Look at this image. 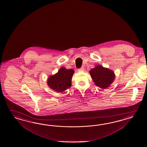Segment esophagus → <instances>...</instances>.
Listing matches in <instances>:
<instances>
[{
	"mask_svg": "<svg viewBox=\"0 0 147 147\" xmlns=\"http://www.w3.org/2000/svg\"><path fill=\"white\" fill-rule=\"evenodd\" d=\"M78 71H85V68L83 67H81V68H80L79 69H78Z\"/></svg>",
	"mask_w": 147,
	"mask_h": 147,
	"instance_id": "34e87169",
	"label": "esophagus"
}]
</instances>
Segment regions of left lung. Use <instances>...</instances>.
<instances>
[{"instance_id": "obj_1", "label": "left lung", "mask_w": 147, "mask_h": 147, "mask_svg": "<svg viewBox=\"0 0 147 147\" xmlns=\"http://www.w3.org/2000/svg\"><path fill=\"white\" fill-rule=\"evenodd\" d=\"M89 73L94 84L102 89L108 88L115 78L114 71L100 65L91 69Z\"/></svg>"}]
</instances>
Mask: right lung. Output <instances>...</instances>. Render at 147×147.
I'll return each mask as SVG.
<instances>
[{"mask_svg": "<svg viewBox=\"0 0 147 147\" xmlns=\"http://www.w3.org/2000/svg\"><path fill=\"white\" fill-rule=\"evenodd\" d=\"M74 71L61 67L57 73L51 76L47 80V85L51 89L61 93L71 87V78Z\"/></svg>", "mask_w": 147, "mask_h": 147, "instance_id": "add662e5", "label": "right lung"}]
</instances>
